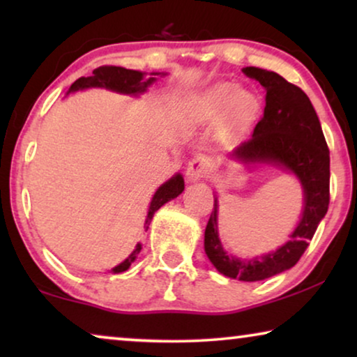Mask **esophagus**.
I'll return each mask as SVG.
<instances>
[{
  "instance_id": "1",
  "label": "esophagus",
  "mask_w": 357,
  "mask_h": 357,
  "mask_svg": "<svg viewBox=\"0 0 357 357\" xmlns=\"http://www.w3.org/2000/svg\"><path fill=\"white\" fill-rule=\"evenodd\" d=\"M209 174V160L204 155H195V158L188 162L187 167V180L188 182H198V180H203Z\"/></svg>"
}]
</instances>
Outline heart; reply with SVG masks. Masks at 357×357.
Masks as SVG:
<instances>
[{
	"mask_svg": "<svg viewBox=\"0 0 357 357\" xmlns=\"http://www.w3.org/2000/svg\"><path fill=\"white\" fill-rule=\"evenodd\" d=\"M258 110L257 97L248 91L237 89L232 82H216L203 89L190 102L195 120H213L224 112V121L231 128H243Z\"/></svg>",
	"mask_w": 357,
	"mask_h": 357,
	"instance_id": "heart-1",
	"label": "heart"
}]
</instances>
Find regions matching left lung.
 I'll list each match as a JSON object with an SVG mask.
<instances>
[{
    "label": "left lung",
    "instance_id": "left-lung-1",
    "mask_svg": "<svg viewBox=\"0 0 357 357\" xmlns=\"http://www.w3.org/2000/svg\"><path fill=\"white\" fill-rule=\"evenodd\" d=\"M266 89V105L252 138L232 151L245 164H275L291 170L304 188V211L291 241L268 255L237 258L227 255L218 236V199L204 231V252L224 276L261 281L289 270L309 247L330 203V151L319 116L304 91L278 73L247 66L242 70Z\"/></svg>",
    "mask_w": 357,
    "mask_h": 357
}]
</instances>
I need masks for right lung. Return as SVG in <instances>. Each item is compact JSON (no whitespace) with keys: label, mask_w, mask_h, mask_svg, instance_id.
<instances>
[{"label":"right lung","mask_w":357,"mask_h":357,"mask_svg":"<svg viewBox=\"0 0 357 357\" xmlns=\"http://www.w3.org/2000/svg\"><path fill=\"white\" fill-rule=\"evenodd\" d=\"M151 75H159V73H151ZM143 76H144V73L135 71V70H126V68H121V66H100V68H97V70H94L92 76L79 77V79H76L75 82H73L70 91H68V94H70V92L79 91V89H87V87H105V89L120 92V94L136 96V94H141V92H144L146 89H148V86L153 84V82L155 81V77H149L148 81H144ZM183 188H185L183 177L180 174L174 175V177L167 180L164 185H160L158 192L154 193L153 202H151V206L148 211V218H146V221H144L146 231H148L151 219H153L154 213L158 211L162 204L170 202V199L177 198L178 195L183 192ZM139 250H141V243L136 245L135 252L131 253V255L126 258L125 261H121L120 265H116L112 271L121 273V271L128 270L131 263L135 261L136 253H139Z\"/></svg>","instance_id":"obj_1"}]
</instances>
